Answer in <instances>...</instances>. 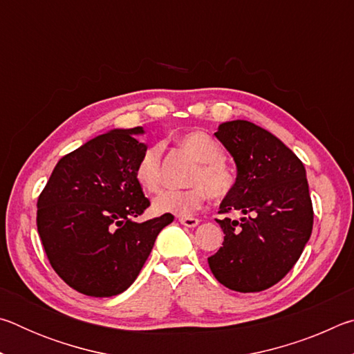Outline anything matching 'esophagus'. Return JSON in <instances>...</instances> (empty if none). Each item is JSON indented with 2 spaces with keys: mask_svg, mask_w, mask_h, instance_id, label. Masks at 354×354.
<instances>
[{
  "mask_svg": "<svg viewBox=\"0 0 354 354\" xmlns=\"http://www.w3.org/2000/svg\"><path fill=\"white\" fill-rule=\"evenodd\" d=\"M179 223L187 226V227H195L196 225L200 223V220L195 218V217H179Z\"/></svg>",
  "mask_w": 354,
  "mask_h": 354,
  "instance_id": "1",
  "label": "esophagus"
}]
</instances>
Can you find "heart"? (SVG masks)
Listing matches in <instances>:
<instances>
[{"mask_svg":"<svg viewBox=\"0 0 354 354\" xmlns=\"http://www.w3.org/2000/svg\"><path fill=\"white\" fill-rule=\"evenodd\" d=\"M178 145L185 149L196 162L190 173V187L184 190H167L154 200L153 207L159 214L190 215L207 201L209 195L215 200H223L236 187V175L223 160L225 151L220 143L205 131H189L178 136ZM159 143L148 147L136 165V179L148 194H158L162 185L160 175Z\"/></svg>","mask_w":354,"mask_h":354,"instance_id":"b5f03b06","label":"heart"}]
</instances>
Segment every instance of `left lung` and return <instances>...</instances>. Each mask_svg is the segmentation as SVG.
Listing matches in <instances>:
<instances>
[{
	"instance_id": "left-lung-1",
	"label": "left lung",
	"mask_w": 354,
	"mask_h": 354,
	"mask_svg": "<svg viewBox=\"0 0 354 354\" xmlns=\"http://www.w3.org/2000/svg\"><path fill=\"white\" fill-rule=\"evenodd\" d=\"M215 137L234 158L236 187L220 214L223 247L207 257L218 283L236 292H261L279 283L301 256L314 211L306 170L278 137L247 120L221 123Z\"/></svg>"
}]
</instances>
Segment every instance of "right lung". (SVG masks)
<instances>
[{"mask_svg":"<svg viewBox=\"0 0 354 354\" xmlns=\"http://www.w3.org/2000/svg\"><path fill=\"white\" fill-rule=\"evenodd\" d=\"M143 128L112 129L59 160L37 200V231L55 272L88 297H113L139 277L171 214L137 223L149 206L136 179Z\"/></svg>","mask_w":354,"mask_h":354,"instance_id":"right-lung-1","label":"right lung"}]
</instances>
